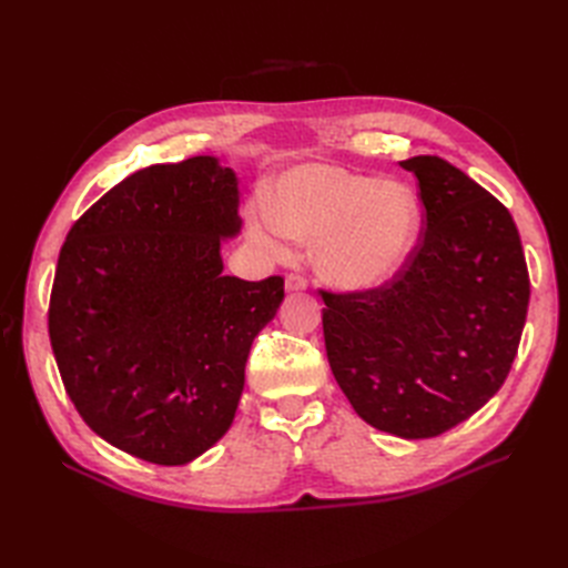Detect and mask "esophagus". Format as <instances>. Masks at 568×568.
Wrapping results in <instances>:
<instances>
[{
	"label": "esophagus",
	"mask_w": 568,
	"mask_h": 568,
	"mask_svg": "<svg viewBox=\"0 0 568 568\" xmlns=\"http://www.w3.org/2000/svg\"><path fill=\"white\" fill-rule=\"evenodd\" d=\"M284 286H286V291H303V288L307 286V277H305L303 272L294 270V272H288V274H286Z\"/></svg>",
	"instance_id": "34e87169"
}]
</instances>
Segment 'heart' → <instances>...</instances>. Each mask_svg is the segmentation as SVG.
Here are the masks:
<instances>
[{
  "instance_id": "b5f03b06",
  "label": "heart",
  "mask_w": 568,
  "mask_h": 568,
  "mask_svg": "<svg viewBox=\"0 0 568 568\" xmlns=\"http://www.w3.org/2000/svg\"><path fill=\"white\" fill-rule=\"evenodd\" d=\"M270 222L294 242H317V265L343 288L382 284L415 244L419 209L407 186L374 182L332 165L286 173Z\"/></svg>"
}]
</instances>
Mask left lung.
Masks as SVG:
<instances>
[{
    "instance_id": "left-lung-1",
    "label": "left lung",
    "mask_w": 568,
    "mask_h": 568,
    "mask_svg": "<svg viewBox=\"0 0 568 568\" xmlns=\"http://www.w3.org/2000/svg\"><path fill=\"white\" fill-rule=\"evenodd\" d=\"M419 182L422 234L390 280L320 288L324 346L353 409L379 432L434 438L500 390L519 351L530 280L505 205L438 156Z\"/></svg>"
}]
</instances>
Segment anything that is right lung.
Instances as JSON below:
<instances>
[{"label": "right lung", "mask_w": 568, "mask_h": 568, "mask_svg": "<svg viewBox=\"0 0 568 568\" xmlns=\"http://www.w3.org/2000/svg\"><path fill=\"white\" fill-rule=\"evenodd\" d=\"M236 203V178L215 159L159 163L115 184L65 236L51 351L80 417L118 450L178 467L234 419L251 343L284 298L280 274H222Z\"/></svg>", "instance_id": "1"}]
</instances>
